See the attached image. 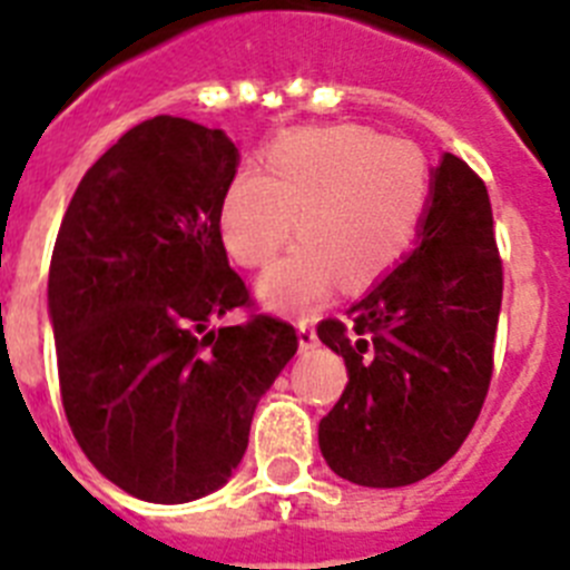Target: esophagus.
<instances>
[{"mask_svg":"<svg viewBox=\"0 0 570 570\" xmlns=\"http://www.w3.org/2000/svg\"><path fill=\"white\" fill-rule=\"evenodd\" d=\"M296 328H299V347L302 351H311V347H316V328H314V322H308V320H299V325H296Z\"/></svg>","mask_w":570,"mask_h":570,"instance_id":"34e87169","label":"esophagus"}]
</instances>
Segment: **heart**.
<instances>
[{"mask_svg":"<svg viewBox=\"0 0 570 570\" xmlns=\"http://www.w3.org/2000/svg\"><path fill=\"white\" fill-rule=\"evenodd\" d=\"M428 194V163L414 142L356 125L305 130L268 150L265 174L242 168L230 179L219 228L239 265L265 268L296 223L302 242L259 291L274 308L311 311L336 276L362 288L385 274L414 242Z\"/></svg>","mask_w":570,"mask_h":570,"instance_id":"obj_1","label":"heart"}]
</instances>
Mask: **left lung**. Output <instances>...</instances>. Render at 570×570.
<instances>
[{
    "label": "left lung",
    "instance_id": "8db88e82",
    "mask_svg": "<svg viewBox=\"0 0 570 570\" xmlns=\"http://www.w3.org/2000/svg\"><path fill=\"white\" fill-rule=\"evenodd\" d=\"M500 305L502 256L485 183L445 154L420 245L345 316L316 325L347 367L340 402L320 422L331 471L367 488L440 471L488 396Z\"/></svg>",
    "mask_w": 570,
    "mask_h": 570
}]
</instances>
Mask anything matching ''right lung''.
Returning <instances> with one entry per match:
<instances>
[{
  "instance_id": "1",
  "label": "right lung",
  "mask_w": 570,
  "mask_h": 570,
  "mask_svg": "<svg viewBox=\"0 0 570 570\" xmlns=\"http://www.w3.org/2000/svg\"><path fill=\"white\" fill-rule=\"evenodd\" d=\"M236 159L223 130L145 119L82 176L50 256L65 416L97 471L139 500L225 485L256 402L299 347L228 265L219 208ZM236 307L245 323L209 328Z\"/></svg>"
}]
</instances>
